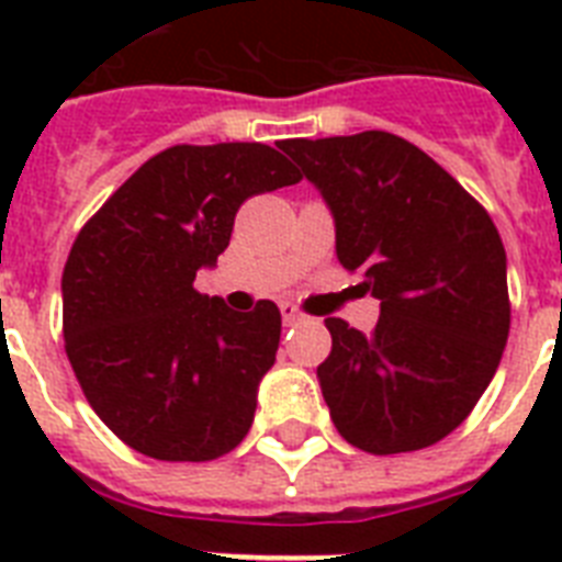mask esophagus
I'll list each match as a JSON object with an SVG mask.
<instances>
[{
	"label": "esophagus",
	"mask_w": 562,
	"mask_h": 562,
	"mask_svg": "<svg viewBox=\"0 0 562 562\" xmlns=\"http://www.w3.org/2000/svg\"><path fill=\"white\" fill-rule=\"evenodd\" d=\"M280 312H282V324H285V326H297L300 321H303V315H300L297 308L291 306V303H282Z\"/></svg>",
	"instance_id": "1"
}]
</instances>
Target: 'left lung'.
<instances>
[{"mask_svg":"<svg viewBox=\"0 0 562 562\" xmlns=\"http://www.w3.org/2000/svg\"><path fill=\"white\" fill-rule=\"evenodd\" d=\"M321 192L335 254L364 271L370 335L326 317L333 352L317 382L335 428L370 454L443 440L496 375L510 329L496 224L417 145L384 131L280 145Z\"/></svg>","mask_w":562,"mask_h":562,"instance_id":"obj_1","label":"left lung"}]
</instances>
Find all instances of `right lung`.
<instances>
[{
    "label": "right lung",
    "instance_id": "1",
    "mask_svg": "<svg viewBox=\"0 0 562 562\" xmlns=\"http://www.w3.org/2000/svg\"><path fill=\"white\" fill-rule=\"evenodd\" d=\"M262 143L175 145L139 166L66 259V356L101 423L157 461H212L250 431L277 361L280 308L233 312L194 291L250 194L297 183Z\"/></svg>",
    "mask_w": 562,
    "mask_h": 562
}]
</instances>
